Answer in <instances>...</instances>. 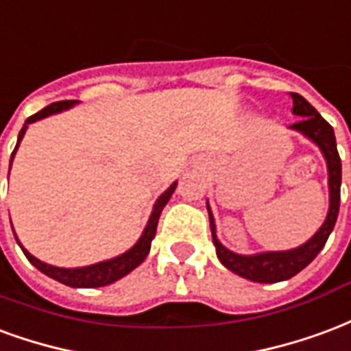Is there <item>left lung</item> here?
<instances>
[{
    "mask_svg": "<svg viewBox=\"0 0 351 351\" xmlns=\"http://www.w3.org/2000/svg\"><path fill=\"white\" fill-rule=\"evenodd\" d=\"M293 101L291 114L299 116L298 123L290 125L288 129L298 130L303 136L308 138L312 144H316L326 158L327 165V185H329V209L324 224L318 232L312 235L308 241L299 245L290 250H269V252H256V254H237L234 250L226 249L219 237H217V226H215L213 213L207 202V213H209V224H211V235L213 245L217 249V258L221 263L235 275L249 278L252 282H282L288 280L299 271L305 269L306 265L318 256V252L324 249L327 237L333 232L335 222L339 217L340 206V183H342V165H340L339 151H337V140H335L333 127L319 116L318 110L311 102L303 99L299 93H290Z\"/></svg>",
    "mask_w": 351,
    "mask_h": 351,
    "instance_id": "1",
    "label": "left lung"
}]
</instances>
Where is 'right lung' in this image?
Segmentation results:
<instances>
[{
	"mask_svg": "<svg viewBox=\"0 0 351 351\" xmlns=\"http://www.w3.org/2000/svg\"><path fill=\"white\" fill-rule=\"evenodd\" d=\"M74 104H78V101L53 102V104H48L46 108L37 112L35 116L27 117L24 123V127L20 130V134H18L16 147H14V151H12L11 155V166L12 158L16 155L18 145L22 142V138H24L29 123L39 121V119H45V117L53 116V114H60L63 110L73 108ZM176 186H178V181H173L172 185L168 186L165 193L158 196L157 202H155V206H153V211H151L149 215V221H147L144 232L140 235V239H138L127 252H123V254H119V256L116 258L104 260V262L93 263V265H86V267H56V265L40 262L39 258H35L33 254H29V252L24 249V245L20 243L16 234H14V237H16V243L20 245V249H22V252L25 254V258H27L40 273H45L46 277L53 278V280L65 284V286H71V288H101V286H108V284L116 282V280L123 278L125 275H129L132 269H136L138 265L144 262L145 256L149 254L151 241H153L155 232H157L158 217L162 213V209H165V206L168 204V200L172 198Z\"/></svg>",
	"mask_w": 351,
	"mask_h": 351,
	"instance_id": "right-lung-1",
	"label": "right lung"
}]
</instances>
